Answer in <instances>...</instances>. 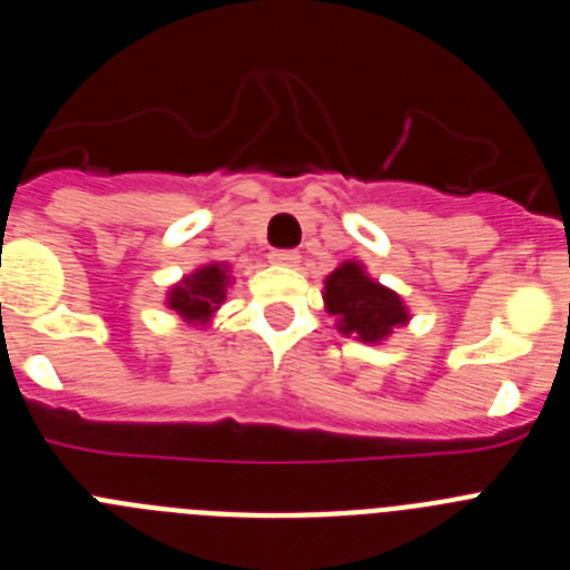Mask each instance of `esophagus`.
<instances>
[{"label":"esophagus","mask_w":570,"mask_h":570,"mask_svg":"<svg viewBox=\"0 0 570 570\" xmlns=\"http://www.w3.org/2000/svg\"><path fill=\"white\" fill-rule=\"evenodd\" d=\"M268 259L274 262V265H296V262H299V254H296V250H271Z\"/></svg>","instance_id":"obj_1"}]
</instances>
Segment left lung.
<instances>
[{
  "label": "left lung",
  "mask_w": 570,
  "mask_h": 570,
  "mask_svg": "<svg viewBox=\"0 0 570 570\" xmlns=\"http://www.w3.org/2000/svg\"><path fill=\"white\" fill-rule=\"evenodd\" d=\"M322 299L325 311L336 320L340 334L371 345H382L394 328H402L411 320L402 296L371 279L365 265L356 259L342 262L340 268L325 276Z\"/></svg>",
  "instance_id": "8db88e82"
}]
</instances>
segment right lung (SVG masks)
Masks as SVG:
<instances>
[{"label": "right lung", "instance_id": "add662e5", "mask_svg": "<svg viewBox=\"0 0 570 570\" xmlns=\"http://www.w3.org/2000/svg\"><path fill=\"white\" fill-rule=\"evenodd\" d=\"M230 285V268L225 262H208L203 268H196L194 274L183 276L174 288L168 291V305L174 314L183 316L190 325H210L214 314L228 296Z\"/></svg>", "mask_w": 570, "mask_h": 570}]
</instances>
